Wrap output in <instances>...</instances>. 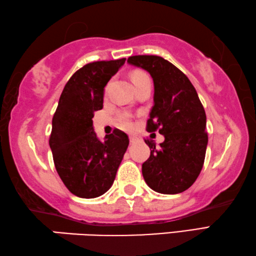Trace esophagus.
Listing matches in <instances>:
<instances>
[{
    "mask_svg": "<svg viewBox=\"0 0 256 256\" xmlns=\"http://www.w3.org/2000/svg\"><path fill=\"white\" fill-rule=\"evenodd\" d=\"M129 140H130V142H132V144H134V142H136V137H134V136H130V137H129Z\"/></svg>",
    "mask_w": 256,
    "mask_h": 256,
    "instance_id": "34e87169",
    "label": "esophagus"
}]
</instances>
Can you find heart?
Instances as JSON below:
<instances>
[{"label":"heart","instance_id":"b5f03b06","mask_svg":"<svg viewBox=\"0 0 256 256\" xmlns=\"http://www.w3.org/2000/svg\"><path fill=\"white\" fill-rule=\"evenodd\" d=\"M130 78L132 80L134 85H135V88H137L138 85H140L142 82H144V80H150L148 75H147L145 72L140 70L132 72ZM119 120H120L121 126H122L124 128H126V129H130L132 128V121H130V119H129V116L127 114H121L119 116Z\"/></svg>","mask_w":256,"mask_h":256}]
</instances>
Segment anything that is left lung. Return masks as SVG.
I'll list each match as a JSON object with an SVG mask.
<instances>
[{"mask_svg": "<svg viewBox=\"0 0 256 256\" xmlns=\"http://www.w3.org/2000/svg\"><path fill=\"white\" fill-rule=\"evenodd\" d=\"M127 62L153 78L154 106L146 129L158 130L165 138L160 147L145 140L150 156L142 166V176L158 194H181L194 184L204 166L208 134L202 103L186 75L164 58L138 55Z\"/></svg>", "mask_w": 256, "mask_h": 256, "instance_id": "left-lung-1", "label": "left lung"}]
</instances>
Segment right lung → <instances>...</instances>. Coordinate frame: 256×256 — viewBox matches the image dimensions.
I'll return each mask as SVG.
<instances>
[{"label":"right lung","instance_id":"obj_1","mask_svg":"<svg viewBox=\"0 0 256 256\" xmlns=\"http://www.w3.org/2000/svg\"><path fill=\"white\" fill-rule=\"evenodd\" d=\"M124 62H93L76 70L54 114L49 138L54 164L65 186L80 198H96L110 189L129 145L119 129L98 140L92 120L103 108L104 86Z\"/></svg>","mask_w":256,"mask_h":256}]
</instances>
